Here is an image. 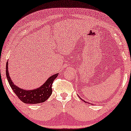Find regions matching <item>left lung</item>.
Instances as JSON below:
<instances>
[{
    "label": "left lung",
    "mask_w": 131,
    "mask_h": 131,
    "mask_svg": "<svg viewBox=\"0 0 131 131\" xmlns=\"http://www.w3.org/2000/svg\"><path fill=\"white\" fill-rule=\"evenodd\" d=\"M84 102H85V101H84ZM85 102V103H86V102Z\"/></svg>",
    "instance_id": "8db88e82"
}]
</instances>
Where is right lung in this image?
<instances>
[{
	"label": "right lung",
	"instance_id": "obj_1",
	"mask_svg": "<svg viewBox=\"0 0 131 131\" xmlns=\"http://www.w3.org/2000/svg\"><path fill=\"white\" fill-rule=\"evenodd\" d=\"M6 73L8 82L11 88L17 97L22 102L26 104H37L46 101L52 93V84L53 81L56 78L59 73L53 75L48 78L45 83L34 90H27L20 88L15 85L12 81L8 72V63L6 66Z\"/></svg>",
	"mask_w": 131,
	"mask_h": 131
}]
</instances>
